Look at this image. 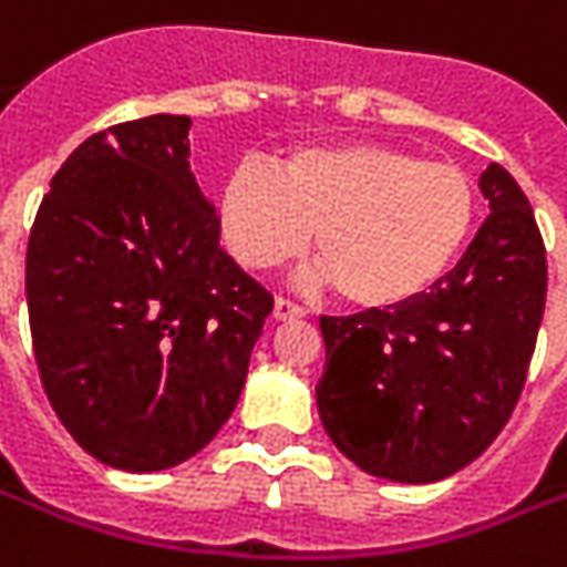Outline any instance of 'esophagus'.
Here are the masks:
<instances>
[{"label":"esophagus","mask_w":567,"mask_h":567,"mask_svg":"<svg viewBox=\"0 0 567 567\" xmlns=\"http://www.w3.org/2000/svg\"><path fill=\"white\" fill-rule=\"evenodd\" d=\"M303 313H307V310H303L301 303H295V301H288V298H276V303H272V317H276V320H301Z\"/></svg>","instance_id":"obj_1"}]
</instances>
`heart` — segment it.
I'll use <instances>...</instances> for the list:
<instances>
[{
	"instance_id": "1",
	"label": "heart",
	"mask_w": 567,
	"mask_h": 567,
	"mask_svg": "<svg viewBox=\"0 0 567 567\" xmlns=\"http://www.w3.org/2000/svg\"><path fill=\"white\" fill-rule=\"evenodd\" d=\"M474 213L464 168L385 144L295 150L276 172L245 163L219 190L223 238L241 264H282L317 228L322 276L363 310L430 291L455 264Z\"/></svg>"
}]
</instances>
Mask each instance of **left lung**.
Returning <instances> with one entry per match:
<instances>
[{"label": "left lung", "mask_w": 567, "mask_h": 567, "mask_svg": "<svg viewBox=\"0 0 567 567\" xmlns=\"http://www.w3.org/2000/svg\"><path fill=\"white\" fill-rule=\"evenodd\" d=\"M489 216L420 298L322 317L320 420L344 458L395 483H436L480 458L515 411L546 307V247L505 168L480 175Z\"/></svg>", "instance_id": "obj_1"}]
</instances>
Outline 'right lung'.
<instances>
[{
    "mask_svg": "<svg viewBox=\"0 0 567 567\" xmlns=\"http://www.w3.org/2000/svg\"><path fill=\"white\" fill-rule=\"evenodd\" d=\"M187 131V115H150L87 137L28 241L50 404L87 455L131 474L175 467L219 433L272 313V295L219 247Z\"/></svg>",
    "mask_w": 567,
    "mask_h": 567,
    "instance_id": "right-lung-1",
    "label": "right lung"
}]
</instances>
